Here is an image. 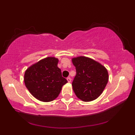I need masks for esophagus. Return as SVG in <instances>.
Wrapping results in <instances>:
<instances>
[{
  "label": "esophagus",
  "instance_id": "1",
  "mask_svg": "<svg viewBox=\"0 0 135 135\" xmlns=\"http://www.w3.org/2000/svg\"><path fill=\"white\" fill-rule=\"evenodd\" d=\"M67 80H68V82L70 83V82H71V79L70 78V77H68V78H67Z\"/></svg>",
  "mask_w": 135,
  "mask_h": 135
}]
</instances>
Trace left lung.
I'll return each mask as SVG.
<instances>
[{"label":"left lung","instance_id":"1","mask_svg":"<svg viewBox=\"0 0 135 135\" xmlns=\"http://www.w3.org/2000/svg\"><path fill=\"white\" fill-rule=\"evenodd\" d=\"M72 61L76 70V75L72 83L75 95L85 102L97 99L108 84L107 69L87 57H77Z\"/></svg>","mask_w":135,"mask_h":135}]
</instances>
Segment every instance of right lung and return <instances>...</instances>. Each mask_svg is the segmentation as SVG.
<instances>
[{
	"label": "right lung",
	"instance_id": "obj_1",
	"mask_svg": "<svg viewBox=\"0 0 135 135\" xmlns=\"http://www.w3.org/2000/svg\"><path fill=\"white\" fill-rule=\"evenodd\" d=\"M58 62L57 58L48 57L31 66L25 72V85L38 100L53 101L58 97L62 85L68 82L57 66Z\"/></svg>",
	"mask_w": 135,
	"mask_h": 135
}]
</instances>
